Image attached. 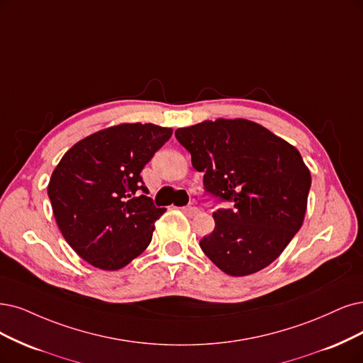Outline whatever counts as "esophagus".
<instances>
[{"label":"esophagus","mask_w":363,"mask_h":363,"mask_svg":"<svg viewBox=\"0 0 363 363\" xmlns=\"http://www.w3.org/2000/svg\"><path fill=\"white\" fill-rule=\"evenodd\" d=\"M184 212H185L189 217H193V216H196V213L199 212V209H197V206H196L194 203H190L189 206L184 208Z\"/></svg>","instance_id":"obj_1"}]
</instances>
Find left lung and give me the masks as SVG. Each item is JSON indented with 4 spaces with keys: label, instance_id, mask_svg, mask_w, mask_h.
I'll use <instances>...</instances> for the list:
<instances>
[{
    "label": "left lung",
    "instance_id": "8db88e82",
    "mask_svg": "<svg viewBox=\"0 0 363 363\" xmlns=\"http://www.w3.org/2000/svg\"><path fill=\"white\" fill-rule=\"evenodd\" d=\"M203 172L205 190L230 209L212 213L216 229L200 248L220 269L245 277L269 266L302 227L311 173L299 151L248 119L203 121L174 131Z\"/></svg>",
    "mask_w": 363,
    "mask_h": 363
}]
</instances>
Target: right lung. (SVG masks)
<instances>
[{
    "instance_id": "add662e5",
    "label": "right lung",
    "mask_w": 363,
    "mask_h": 363,
    "mask_svg": "<svg viewBox=\"0 0 363 363\" xmlns=\"http://www.w3.org/2000/svg\"><path fill=\"white\" fill-rule=\"evenodd\" d=\"M172 133L140 123L104 128L73 145L52 172L48 194L57 224L94 267L118 271L150 245L166 209L146 196L140 172Z\"/></svg>"
}]
</instances>
